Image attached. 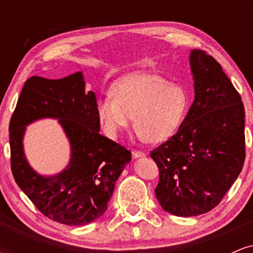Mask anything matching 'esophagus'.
<instances>
[{
  "mask_svg": "<svg viewBox=\"0 0 253 253\" xmlns=\"http://www.w3.org/2000/svg\"><path fill=\"white\" fill-rule=\"evenodd\" d=\"M132 155H133V158H140V157L145 156V153L141 152V151H136L135 150V151H133Z\"/></svg>",
  "mask_w": 253,
  "mask_h": 253,
  "instance_id": "obj_1",
  "label": "esophagus"
}]
</instances>
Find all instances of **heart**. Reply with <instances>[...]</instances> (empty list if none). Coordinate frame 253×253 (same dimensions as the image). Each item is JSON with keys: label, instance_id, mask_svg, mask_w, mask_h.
Listing matches in <instances>:
<instances>
[{"label": "heart", "instance_id": "1", "mask_svg": "<svg viewBox=\"0 0 253 253\" xmlns=\"http://www.w3.org/2000/svg\"><path fill=\"white\" fill-rule=\"evenodd\" d=\"M114 98L97 102L96 113L103 132L118 138L134 123V128L147 143H162L172 136L187 114L189 97L178 84L151 74L125 78L113 89Z\"/></svg>", "mask_w": 253, "mask_h": 253}]
</instances>
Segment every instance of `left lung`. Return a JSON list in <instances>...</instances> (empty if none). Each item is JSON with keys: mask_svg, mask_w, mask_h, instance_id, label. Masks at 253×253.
<instances>
[{"mask_svg": "<svg viewBox=\"0 0 253 253\" xmlns=\"http://www.w3.org/2000/svg\"><path fill=\"white\" fill-rule=\"evenodd\" d=\"M195 100L176 134L151 151L159 169L155 193L162 208L197 216L219 205L245 161V110L221 65L190 52Z\"/></svg>", "mask_w": 253, "mask_h": 253, "instance_id": "8db88e82", "label": "left lung"}]
</instances>
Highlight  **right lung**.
<instances>
[{"label": "right lung", "mask_w": 253, "mask_h": 253, "mask_svg": "<svg viewBox=\"0 0 253 253\" xmlns=\"http://www.w3.org/2000/svg\"><path fill=\"white\" fill-rule=\"evenodd\" d=\"M96 106L82 72L60 80L33 76L26 81L10 119L14 179L43 215L64 225H86L103 215L115 182L132 158L128 150L100 134ZM45 117L60 120L72 146L68 167L53 176L32 169L23 151L25 126Z\"/></svg>", "instance_id": "1"}]
</instances>
